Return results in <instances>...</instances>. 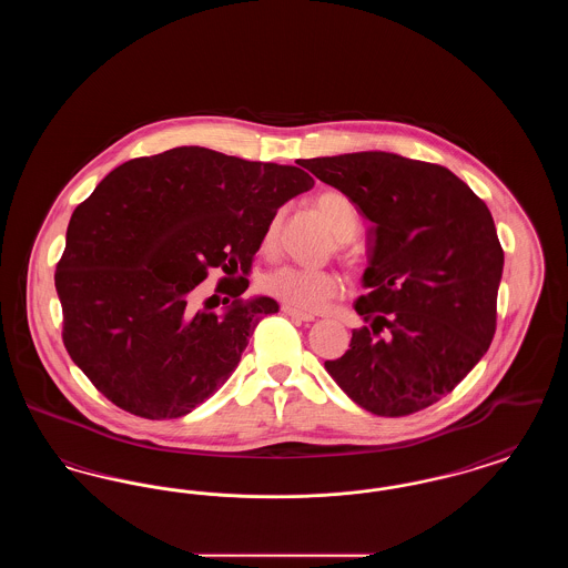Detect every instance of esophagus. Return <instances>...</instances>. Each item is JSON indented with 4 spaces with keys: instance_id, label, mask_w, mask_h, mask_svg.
I'll return each mask as SVG.
<instances>
[{
    "instance_id": "esophagus-1",
    "label": "esophagus",
    "mask_w": 568,
    "mask_h": 568,
    "mask_svg": "<svg viewBox=\"0 0 568 568\" xmlns=\"http://www.w3.org/2000/svg\"><path fill=\"white\" fill-rule=\"evenodd\" d=\"M287 317H292V320H297V322H315V317L313 315H308V313H300L296 308H292V306H287V304H283V308H281Z\"/></svg>"
}]
</instances>
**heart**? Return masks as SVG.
I'll return each mask as SVG.
<instances>
[{"label":"heart","instance_id":"heart-1","mask_svg":"<svg viewBox=\"0 0 568 568\" xmlns=\"http://www.w3.org/2000/svg\"><path fill=\"white\" fill-rule=\"evenodd\" d=\"M315 209L338 241H349L359 227L352 200L341 191H324L315 197ZM281 215H274L264 232V248H272L278 236ZM266 294L281 300L283 304L296 308L300 313H317L341 296L343 281L336 272L302 268V266H281L262 278Z\"/></svg>","mask_w":568,"mask_h":568}]
</instances>
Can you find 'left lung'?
<instances>
[{"label": "left lung", "instance_id": "left-lung-1", "mask_svg": "<svg viewBox=\"0 0 568 568\" xmlns=\"http://www.w3.org/2000/svg\"><path fill=\"white\" fill-rule=\"evenodd\" d=\"M371 221L368 325L325 371L355 405L403 417L438 403L487 352L505 253L486 202L436 163L385 151L300 160Z\"/></svg>", "mask_w": 568, "mask_h": 568}]
</instances>
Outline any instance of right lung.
<instances>
[{
    "label": "right lung",
    "mask_w": 568,
    "mask_h": 568,
    "mask_svg": "<svg viewBox=\"0 0 568 568\" xmlns=\"http://www.w3.org/2000/svg\"><path fill=\"white\" fill-rule=\"evenodd\" d=\"M315 181L296 165L179 146L114 168L77 206L57 264L63 345L112 405L176 419L209 400L241 362L272 297L243 300L276 211ZM211 267L223 314L192 292ZM215 306H219L216 302Z\"/></svg>",
    "instance_id": "1"
}]
</instances>
